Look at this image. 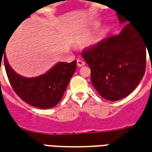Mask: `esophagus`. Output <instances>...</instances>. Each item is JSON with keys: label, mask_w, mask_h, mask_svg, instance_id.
<instances>
[{"label": "esophagus", "mask_w": 152, "mask_h": 152, "mask_svg": "<svg viewBox=\"0 0 152 152\" xmlns=\"http://www.w3.org/2000/svg\"><path fill=\"white\" fill-rule=\"evenodd\" d=\"M77 65L78 67H83L85 65V62L84 61H81V60H77Z\"/></svg>", "instance_id": "esophagus-1"}]
</instances>
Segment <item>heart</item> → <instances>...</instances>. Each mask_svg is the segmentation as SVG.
<instances>
[{
	"mask_svg": "<svg viewBox=\"0 0 152 152\" xmlns=\"http://www.w3.org/2000/svg\"><path fill=\"white\" fill-rule=\"evenodd\" d=\"M90 36H91V34H89V33H86V34H84L80 38L78 39V42L79 43H82V42H85V40H87L88 39L90 38Z\"/></svg>",
	"mask_w": 152,
	"mask_h": 152,
	"instance_id": "b5f03b06",
	"label": "heart"
}]
</instances>
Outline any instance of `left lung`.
<instances>
[{
    "instance_id": "obj_1",
    "label": "left lung",
    "mask_w": 152,
    "mask_h": 152,
    "mask_svg": "<svg viewBox=\"0 0 152 152\" xmlns=\"http://www.w3.org/2000/svg\"><path fill=\"white\" fill-rule=\"evenodd\" d=\"M118 18L121 23L129 21L122 15L118 14ZM149 45L152 46V39L129 23L119 34L104 39L82 51L91 67V83L103 98L118 101L137 87L145 72Z\"/></svg>"
}]
</instances>
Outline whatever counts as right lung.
<instances>
[{"label":"right lung","mask_w":152,"mask_h":152,"mask_svg":"<svg viewBox=\"0 0 152 152\" xmlns=\"http://www.w3.org/2000/svg\"><path fill=\"white\" fill-rule=\"evenodd\" d=\"M0 59L1 63L2 55H0ZM3 59L10 85L15 93L23 102L40 109L53 107L60 102L77 67L76 61L58 62L43 75L25 78L12 69L6 54Z\"/></svg>","instance_id":"right-lung-1"}]
</instances>
